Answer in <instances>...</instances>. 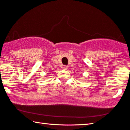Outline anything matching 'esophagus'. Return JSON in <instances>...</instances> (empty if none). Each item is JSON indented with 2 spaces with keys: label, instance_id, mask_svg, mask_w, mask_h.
Returning a JSON list of instances; mask_svg holds the SVG:
<instances>
[{
  "label": "esophagus",
  "instance_id": "34e87169",
  "mask_svg": "<svg viewBox=\"0 0 130 130\" xmlns=\"http://www.w3.org/2000/svg\"><path fill=\"white\" fill-rule=\"evenodd\" d=\"M63 69L64 70H67L68 69V66H64Z\"/></svg>",
  "mask_w": 130,
  "mask_h": 130
}]
</instances>
